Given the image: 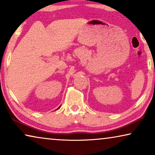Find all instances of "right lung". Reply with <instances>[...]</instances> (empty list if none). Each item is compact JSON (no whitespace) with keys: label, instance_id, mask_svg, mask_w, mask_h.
<instances>
[{"label":"right lung","instance_id":"1","mask_svg":"<svg viewBox=\"0 0 155 155\" xmlns=\"http://www.w3.org/2000/svg\"><path fill=\"white\" fill-rule=\"evenodd\" d=\"M60 107H61V106H60V107H58V109H59V108H60Z\"/></svg>","mask_w":155,"mask_h":155}]
</instances>
